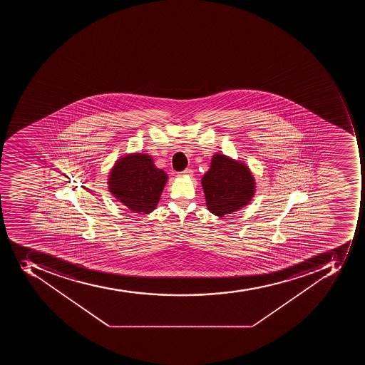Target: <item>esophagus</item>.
Wrapping results in <instances>:
<instances>
[{
    "instance_id": "obj_1",
    "label": "esophagus",
    "mask_w": 365,
    "mask_h": 365,
    "mask_svg": "<svg viewBox=\"0 0 365 365\" xmlns=\"http://www.w3.org/2000/svg\"><path fill=\"white\" fill-rule=\"evenodd\" d=\"M179 175H192V171L190 169H186L179 173Z\"/></svg>"
}]
</instances>
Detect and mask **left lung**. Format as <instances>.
I'll list each match as a JSON object with an SVG mask.
<instances>
[{"label": "left lung", "mask_w": 365, "mask_h": 365, "mask_svg": "<svg viewBox=\"0 0 365 365\" xmlns=\"http://www.w3.org/2000/svg\"><path fill=\"white\" fill-rule=\"evenodd\" d=\"M201 182L207 210L220 218L245 207L256 192V180L250 169L224 154L212 156Z\"/></svg>", "instance_id": "8db88e82"}]
</instances>
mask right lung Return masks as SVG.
<instances>
[{
	"label": "right lung",
	"mask_w": 365,
	"mask_h": 365,
	"mask_svg": "<svg viewBox=\"0 0 365 365\" xmlns=\"http://www.w3.org/2000/svg\"><path fill=\"white\" fill-rule=\"evenodd\" d=\"M107 180L116 201L133 213L148 215L158 207L168 175L146 153H131L115 162Z\"/></svg>",
	"instance_id": "1"
}]
</instances>
